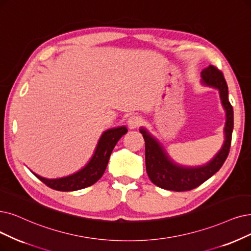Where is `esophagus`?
<instances>
[{
	"mask_svg": "<svg viewBox=\"0 0 251 251\" xmlns=\"http://www.w3.org/2000/svg\"><path fill=\"white\" fill-rule=\"evenodd\" d=\"M141 123H142V119L141 118H140L137 115H133L131 117H128L127 122H126V125H127L128 128L134 129V128H137L138 126H141Z\"/></svg>",
	"mask_w": 251,
	"mask_h": 251,
	"instance_id": "esophagus-1",
	"label": "esophagus"
}]
</instances>
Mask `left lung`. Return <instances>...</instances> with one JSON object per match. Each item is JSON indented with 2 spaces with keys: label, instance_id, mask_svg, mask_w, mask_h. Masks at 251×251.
Instances as JSON below:
<instances>
[{
  "label": "left lung",
  "instance_id": "8db88e82",
  "mask_svg": "<svg viewBox=\"0 0 251 251\" xmlns=\"http://www.w3.org/2000/svg\"><path fill=\"white\" fill-rule=\"evenodd\" d=\"M202 83L215 87L219 91L220 100L226 110V122L225 126V142L215 156L205 165L187 167L176 164L169 156L166 149L150 135L146 128H140L145 141L146 172L151 182L168 190L185 192L198 187L213 176L222 168L228 155L232 133L234 128V111L227 97V84L223 72L210 65L201 72Z\"/></svg>",
  "mask_w": 251,
  "mask_h": 251
}]
</instances>
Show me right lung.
Segmentation results:
<instances>
[{"instance_id":"1","label":"right lung","mask_w":251,"mask_h":251,"mask_svg":"<svg viewBox=\"0 0 251 251\" xmlns=\"http://www.w3.org/2000/svg\"><path fill=\"white\" fill-rule=\"evenodd\" d=\"M126 132L127 128L126 126L114 127L105 131L100 138L95 153L88 164L72 175L63 178L47 179L35 174L34 172L33 174L47 186L59 190V192H73V190L91 186L103 176L113 148L118 140Z\"/></svg>"}]
</instances>
